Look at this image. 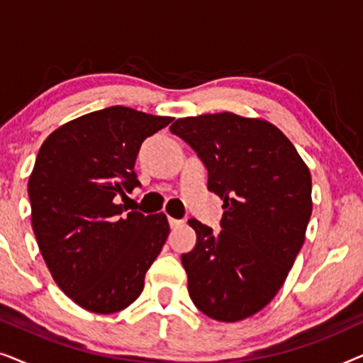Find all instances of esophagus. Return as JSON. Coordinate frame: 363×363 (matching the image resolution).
<instances>
[{"instance_id":"esophagus-1","label":"esophagus","mask_w":363,"mask_h":363,"mask_svg":"<svg viewBox=\"0 0 363 363\" xmlns=\"http://www.w3.org/2000/svg\"><path fill=\"white\" fill-rule=\"evenodd\" d=\"M168 223H170V228H178L183 225L182 220H175V218H170V216H168Z\"/></svg>"}]
</instances>
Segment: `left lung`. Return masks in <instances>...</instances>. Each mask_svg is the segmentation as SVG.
Here are the masks:
<instances>
[{"label": "left lung", "mask_w": 363, "mask_h": 363, "mask_svg": "<svg viewBox=\"0 0 363 363\" xmlns=\"http://www.w3.org/2000/svg\"><path fill=\"white\" fill-rule=\"evenodd\" d=\"M170 132L196 152L225 210L218 233L188 220L196 231L182 255L188 292L211 319L242 320L269 304L304 245L311 172L289 138L259 118L205 113L178 118Z\"/></svg>", "instance_id": "left-lung-1"}]
</instances>
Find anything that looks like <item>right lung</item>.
Returning <instances> with one entry per match:
<instances>
[{
	"label": "right lung",
	"instance_id": "add662e5",
	"mask_svg": "<svg viewBox=\"0 0 363 363\" xmlns=\"http://www.w3.org/2000/svg\"><path fill=\"white\" fill-rule=\"evenodd\" d=\"M173 121L113 106L67 122L39 148L28 195L33 231L56 284L84 309L112 314L143 291L170 226L128 211L145 138Z\"/></svg>",
	"mask_w": 363,
	"mask_h": 363
}]
</instances>
